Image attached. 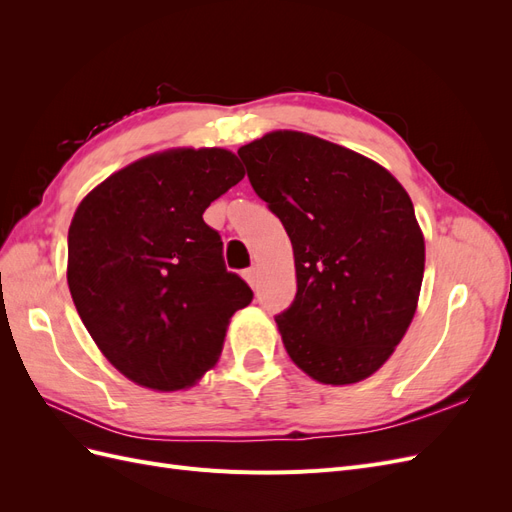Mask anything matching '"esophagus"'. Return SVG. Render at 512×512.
Masks as SVG:
<instances>
[{"label":"esophagus","mask_w":512,"mask_h":512,"mask_svg":"<svg viewBox=\"0 0 512 512\" xmlns=\"http://www.w3.org/2000/svg\"><path fill=\"white\" fill-rule=\"evenodd\" d=\"M243 277H245L247 284H250L252 288H256V284H258V271H256V267L245 269V271H243Z\"/></svg>","instance_id":"34e87169"}]
</instances>
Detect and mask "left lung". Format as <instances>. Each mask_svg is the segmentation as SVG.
I'll list each match as a JSON object with an SVG mask.
<instances>
[{"mask_svg": "<svg viewBox=\"0 0 512 512\" xmlns=\"http://www.w3.org/2000/svg\"><path fill=\"white\" fill-rule=\"evenodd\" d=\"M239 158L284 224L297 294L275 322L294 365L322 384L369 378L416 312L425 239L389 170L318 136L277 130Z\"/></svg>", "mask_w": 512, "mask_h": 512, "instance_id": "1", "label": "left lung"}]
</instances>
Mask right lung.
<instances>
[{
    "label": "right lung",
    "mask_w": 512,
    "mask_h": 512,
    "mask_svg": "<svg viewBox=\"0 0 512 512\" xmlns=\"http://www.w3.org/2000/svg\"><path fill=\"white\" fill-rule=\"evenodd\" d=\"M245 175L228 149H168L91 190L68 230V286L89 335L132 382L188 389L220 359L254 292L226 271L203 213Z\"/></svg>",
    "instance_id": "right-lung-1"
}]
</instances>
